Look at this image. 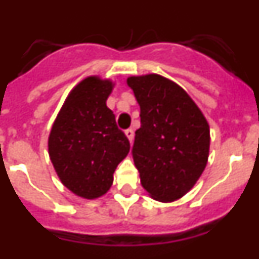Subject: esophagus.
I'll use <instances>...</instances> for the list:
<instances>
[{
  "label": "esophagus",
  "mask_w": 259,
  "mask_h": 259,
  "mask_svg": "<svg viewBox=\"0 0 259 259\" xmlns=\"http://www.w3.org/2000/svg\"><path fill=\"white\" fill-rule=\"evenodd\" d=\"M124 134H125V136L128 137L130 143H132V141H134V130L128 128V130H125V131H124Z\"/></svg>",
  "instance_id": "obj_1"
}]
</instances>
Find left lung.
Returning a JSON list of instances; mask_svg holds the SVG:
<instances>
[{
	"label": "left lung",
	"instance_id": "1",
	"mask_svg": "<svg viewBox=\"0 0 259 259\" xmlns=\"http://www.w3.org/2000/svg\"><path fill=\"white\" fill-rule=\"evenodd\" d=\"M140 105L132 157L154 200L172 202L196 184L207 163V120L182 87L161 75L127 79Z\"/></svg>",
	"mask_w": 259,
	"mask_h": 259
}]
</instances>
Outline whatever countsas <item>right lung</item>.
Returning <instances> with one entry per match:
<instances>
[{
	"label": "right lung",
	"instance_id": "1",
	"mask_svg": "<svg viewBox=\"0 0 259 259\" xmlns=\"http://www.w3.org/2000/svg\"><path fill=\"white\" fill-rule=\"evenodd\" d=\"M110 80L89 76L75 87L49 135V155L66 188L83 198L101 197L113 184L130 141L106 106Z\"/></svg>",
	"mask_w": 259,
	"mask_h": 259
}]
</instances>
